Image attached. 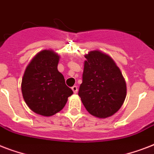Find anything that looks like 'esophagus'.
<instances>
[{
    "label": "esophagus",
    "instance_id": "obj_1",
    "mask_svg": "<svg viewBox=\"0 0 154 154\" xmlns=\"http://www.w3.org/2000/svg\"><path fill=\"white\" fill-rule=\"evenodd\" d=\"M72 90L73 91V93H74V94H77V86H76V85L72 86Z\"/></svg>",
    "mask_w": 154,
    "mask_h": 154
}]
</instances>
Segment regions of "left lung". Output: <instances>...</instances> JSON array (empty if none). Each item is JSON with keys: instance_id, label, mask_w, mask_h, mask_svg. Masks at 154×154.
Segmentation results:
<instances>
[{"instance_id": "obj_1", "label": "left lung", "mask_w": 154, "mask_h": 154, "mask_svg": "<svg viewBox=\"0 0 154 154\" xmlns=\"http://www.w3.org/2000/svg\"><path fill=\"white\" fill-rule=\"evenodd\" d=\"M82 83L78 95L86 110L107 118L121 109L126 97V83L112 57L99 50L85 55Z\"/></svg>"}]
</instances>
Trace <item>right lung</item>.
<instances>
[{
	"mask_svg": "<svg viewBox=\"0 0 154 154\" xmlns=\"http://www.w3.org/2000/svg\"><path fill=\"white\" fill-rule=\"evenodd\" d=\"M59 59L52 49H44L31 60L23 75V98L30 109L44 117L60 112L73 94L58 71Z\"/></svg>",
	"mask_w": 154,
	"mask_h": 154,
	"instance_id": "1",
	"label": "right lung"
}]
</instances>
